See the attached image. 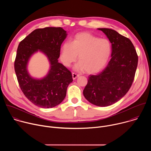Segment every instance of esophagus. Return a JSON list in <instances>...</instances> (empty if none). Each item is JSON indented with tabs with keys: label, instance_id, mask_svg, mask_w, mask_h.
<instances>
[{
	"label": "esophagus",
	"instance_id": "obj_1",
	"mask_svg": "<svg viewBox=\"0 0 151 151\" xmlns=\"http://www.w3.org/2000/svg\"><path fill=\"white\" fill-rule=\"evenodd\" d=\"M78 76H79V75L76 74V73H72V78H73V79H76Z\"/></svg>",
	"mask_w": 151,
	"mask_h": 151
}]
</instances>
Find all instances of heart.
Here are the masks:
<instances>
[{
  "label": "heart",
  "mask_w": 151,
  "mask_h": 151,
  "mask_svg": "<svg viewBox=\"0 0 151 151\" xmlns=\"http://www.w3.org/2000/svg\"><path fill=\"white\" fill-rule=\"evenodd\" d=\"M112 50L111 44L106 39H100L88 32L76 34L71 43L64 42L60 49V60L66 67L76 61L79 70H84L88 73L101 70L108 61Z\"/></svg>",
  "instance_id": "1"
}]
</instances>
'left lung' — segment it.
<instances>
[{"label":"left lung","instance_id":"left-lung-1","mask_svg":"<svg viewBox=\"0 0 151 151\" xmlns=\"http://www.w3.org/2000/svg\"><path fill=\"white\" fill-rule=\"evenodd\" d=\"M101 30L112 44V58L103 70L90 75L83 91L85 99L99 106H108L121 99L130 90L134 79L138 55L132 41L116 31Z\"/></svg>","mask_w":151,"mask_h":151}]
</instances>
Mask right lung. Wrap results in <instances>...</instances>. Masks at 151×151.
Segmentation results:
<instances>
[{
    "label": "right lung",
    "instance_id": "add662e5",
    "mask_svg": "<svg viewBox=\"0 0 151 151\" xmlns=\"http://www.w3.org/2000/svg\"><path fill=\"white\" fill-rule=\"evenodd\" d=\"M66 36V31L61 27L37 29L18 45L14 69L19 87L28 100L42 108H51L61 103L73 81L70 71L58 60ZM38 49L46 54L52 65L47 76L40 80L31 78L26 68L29 58Z\"/></svg>",
    "mask_w": 151,
    "mask_h": 151
}]
</instances>
